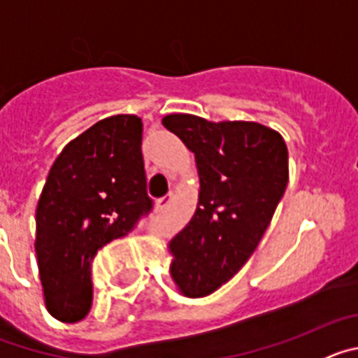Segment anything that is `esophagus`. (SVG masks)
<instances>
[{"label": "esophagus", "mask_w": 358, "mask_h": 358, "mask_svg": "<svg viewBox=\"0 0 358 358\" xmlns=\"http://www.w3.org/2000/svg\"><path fill=\"white\" fill-rule=\"evenodd\" d=\"M172 201H173V195L172 194L164 195L163 199H159V201H157V210H159V211L166 210V208H169L170 204H172Z\"/></svg>", "instance_id": "1"}]
</instances>
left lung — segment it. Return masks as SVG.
<instances>
[{
  "mask_svg": "<svg viewBox=\"0 0 358 358\" xmlns=\"http://www.w3.org/2000/svg\"><path fill=\"white\" fill-rule=\"evenodd\" d=\"M163 125L195 154L199 202L170 240V278L186 297H204L238 273L258 248L289 182V152L258 122L166 115Z\"/></svg>",
  "mask_w": 358,
  "mask_h": 358,
  "instance_id": "1",
  "label": "left lung"
}]
</instances>
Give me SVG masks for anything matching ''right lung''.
Segmentation results:
<instances>
[{
    "mask_svg": "<svg viewBox=\"0 0 358 358\" xmlns=\"http://www.w3.org/2000/svg\"><path fill=\"white\" fill-rule=\"evenodd\" d=\"M143 123L134 115L96 122L57 156L36 210V255L44 303L62 322L87 315L91 262L152 210L147 195Z\"/></svg>",
    "mask_w": 358,
    "mask_h": 358,
    "instance_id": "1",
    "label": "right lung"
}]
</instances>
